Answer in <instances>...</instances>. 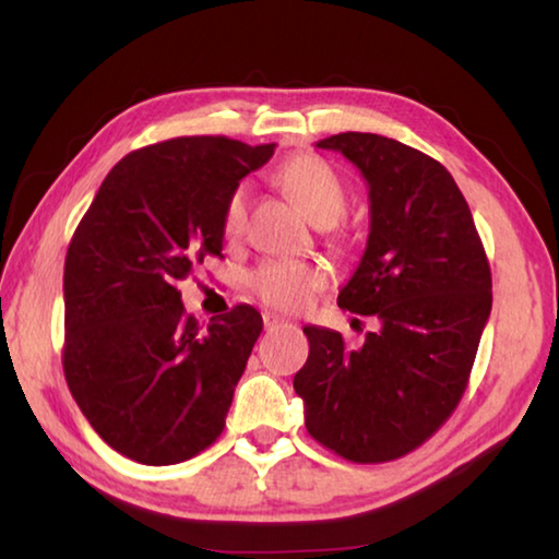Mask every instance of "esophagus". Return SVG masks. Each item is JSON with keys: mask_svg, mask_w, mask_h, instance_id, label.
Here are the masks:
<instances>
[{"mask_svg": "<svg viewBox=\"0 0 559 559\" xmlns=\"http://www.w3.org/2000/svg\"><path fill=\"white\" fill-rule=\"evenodd\" d=\"M286 323V320H283L281 316H276V313H263V328L266 330H276L278 325H283Z\"/></svg>", "mask_w": 559, "mask_h": 559, "instance_id": "34e87169", "label": "esophagus"}]
</instances>
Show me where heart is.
Here are the masks:
<instances>
[{
  "instance_id": "1",
  "label": "heart",
  "mask_w": 559,
  "mask_h": 559,
  "mask_svg": "<svg viewBox=\"0 0 559 559\" xmlns=\"http://www.w3.org/2000/svg\"><path fill=\"white\" fill-rule=\"evenodd\" d=\"M278 187L296 202L308 219L320 226L335 224L345 212L347 192L343 179L318 155H296L283 163L276 173ZM249 216V192L236 187L226 197L222 214V231L229 241H236L246 229ZM325 273L316 263L271 259L251 273L249 288L263 306L278 310H296L316 290L323 288Z\"/></svg>"
}]
</instances>
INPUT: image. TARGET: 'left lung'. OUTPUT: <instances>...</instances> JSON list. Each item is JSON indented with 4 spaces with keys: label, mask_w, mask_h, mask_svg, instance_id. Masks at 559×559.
Segmentation results:
<instances>
[{
    "label": "left lung",
    "mask_w": 559,
    "mask_h": 559,
    "mask_svg": "<svg viewBox=\"0 0 559 559\" xmlns=\"http://www.w3.org/2000/svg\"><path fill=\"white\" fill-rule=\"evenodd\" d=\"M337 150L370 187V239L337 306L374 316L362 347L308 325L293 390L306 429L353 463L402 459L456 409L493 302L484 241L437 159L374 132H340Z\"/></svg>",
    "instance_id": "8db88e82"
}]
</instances>
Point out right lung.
I'll return each mask as SVG.
<instances>
[{"mask_svg":"<svg viewBox=\"0 0 559 559\" xmlns=\"http://www.w3.org/2000/svg\"><path fill=\"white\" fill-rule=\"evenodd\" d=\"M276 145L224 135L132 150L103 179L63 266V374L98 437L145 466L219 439L263 320L234 306L202 328L177 283L222 259V214Z\"/></svg>","mask_w":559,"mask_h":559,"instance_id":"1","label":"right lung"}]
</instances>
